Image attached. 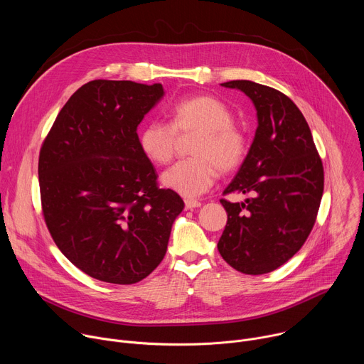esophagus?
<instances>
[{
    "instance_id": "obj_1",
    "label": "esophagus",
    "mask_w": 364,
    "mask_h": 364,
    "mask_svg": "<svg viewBox=\"0 0 364 364\" xmlns=\"http://www.w3.org/2000/svg\"><path fill=\"white\" fill-rule=\"evenodd\" d=\"M186 209L187 210H191V209H196V207H200L201 203L197 201V200H186Z\"/></svg>"
}]
</instances>
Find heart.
Masks as SVG:
<instances>
[{
    "mask_svg": "<svg viewBox=\"0 0 364 364\" xmlns=\"http://www.w3.org/2000/svg\"><path fill=\"white\" fill-rule=\"evenodd\" d=\"M171 124L152 121L139 132L138 142L145 157L155 164L171 161L177 134L200 132L191 149L196 157L181 160L166 170L161 183L177 194L193 198L209 190L222 173L240 167L247 152L245 134L233 125L232 109L210 95H197L176 102Z\"/></svg>",
    "mask_w": 364,
    "mask_h": 364,
    "instance_id": "obj_1",
    "label": "heart"
}]
</instances>
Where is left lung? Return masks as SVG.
I'll return each mask as SVG.
<instances>
[{
  "instance_id": "8db88e82",
  "label": "left lung",
  "mask_w": 364,
  "mask_h": 364,
  "mask_svg": "<svg viewBox=\"0 0 364 364\" xmlns=\"http://www.w3.org/2000/svg\"><path fill=\"white\" fill-rule=\"evenodd\" d=\"M255 105L257 128L243 164L223 194H249L242 203L220 200L228 223L218 243L236 271H275L301 249L313 230L324 190V170L311 129L282 92L250 80H230Z\"/></svg>"
}]
</instances>
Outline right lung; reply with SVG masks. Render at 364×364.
Instances as JSON below:
<instances>
[{
  "instance_id": "1",
  "label": "right lung",
  "mask_w": 364,
  "mask_h": 364,
  "mask_svg": "<svg viewBox=\"0 0 364 364\" xmlns=\"http://www.w3.org/2000/svg\"><path fill=\"white\" fill-rule=\"evenodd\" d=\"M161 83L92 80L59 112L38 157L43 216L58 247L89 277L139 282L160 265L184 201L160 188L136 128Z\"/></svg>"
}]
</instances>
